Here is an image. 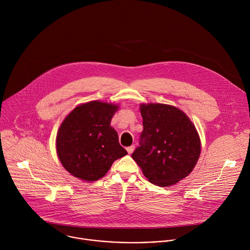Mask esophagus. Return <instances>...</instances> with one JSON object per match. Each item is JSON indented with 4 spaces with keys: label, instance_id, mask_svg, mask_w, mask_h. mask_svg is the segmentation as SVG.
I'll return each mask as SVG.
<instances>
[{
    "label": "esophagus",
    "instance_id": "1",
    "mask_svg": "<svg viewBox=\"0 0 250 250\" xmlns=\"http://www.w3.org/2000/svg\"><path fill=\"white\" fill-rule=\"evenodd\" d=\"M133 150H134V146H130L126 147V151L128 152V154H131L133 152Z\"/></svg>",
    "mask_w": 250,
    "mask_h": 250
}]
</instances>
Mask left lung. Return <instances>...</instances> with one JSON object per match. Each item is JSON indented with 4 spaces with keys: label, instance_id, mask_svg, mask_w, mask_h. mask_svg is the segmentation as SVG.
<instances>
[{
    "label": "left lung",
    "instance_id": "obj_1",
    "mask_svg": "<svg viewBox=\"0 0 250 250\" xmlns=\"http://www.w3.org/2000/svg\"><path fill=\"white\" fill-rule=\"evenodd\" d=\"M140 113L144 130L132 159L152 184L165 187L182 180L192 172L201 153L196 127L172 105L142 104Z\"/></svg>",
    "mask_w": 250,
    "mask_h": 250
}]
</instances>
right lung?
I'll return each mask as SVG.
<instances>
[{
  "label": "right lung",
  "mask_w": 250,
  "mask_h": 250,
  "mask_svg": "<svg viewBox=\"0 0 250 250\" xmlns=\"http://www.w3.org/2000/svg\"><path fill=\"white\" fill-rule=\"evenodd\" d=\"M118 108L94 101L77 106L66 117L57 132L56 150L69 173L85 181H97L117 159L127 154L110 126Z\"/></svg>",
  "instance_id": "right-lung-1"
}]
</instances>
